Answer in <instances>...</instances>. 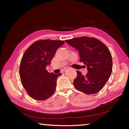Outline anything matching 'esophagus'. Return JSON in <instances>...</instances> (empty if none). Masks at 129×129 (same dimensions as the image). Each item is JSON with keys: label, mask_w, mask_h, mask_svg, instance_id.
Listing matches in <instances>:
<instances>
[{"label": "esophagus", "mask_w": 129, "mask_h": 129, "mask_svg": "<svg viewBox=\"0 0 129 129\" xmlns=\"http://www.w3.org/2000/svg\"><path fill=\"white\" fill-rule=\"evenodd\" d=\"M68 69H69V68H65V69H64V70H63V72H64H64H65L67 70H68Z\"/></svg>", "instance_id": "esophagus-1"}]
</instances>
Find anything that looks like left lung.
<instances>
[{"label": "left lung", "mask_w": 129, "mask_h": 129, "mask_svg": "<svg viewBox=\"0 0 129 129\" xmlns=\"http://www.w3.org/2000/svg\"><path fill=\"white\" fill-rule=\"evenodd\" d=\"M65 42L78 50L80 62L87 67L86 75L76 71L77 77L73 83L76 89L88 95L98 93L103 88L112 72V60L109 49L99 40L87 37Z\"/></svg>", "instance_id": "obj_1"}]
</instances>
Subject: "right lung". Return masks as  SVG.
<instances>
[{
    "mask_svg": "<svg viewBox=\"0 0 129 129\" xmlns=\"http://www.w3.org/2000/svg\"><path fill=\"white\" fill-rule=\"evenodd\" d=\"M62 41L39 40L25 51L20 61L19 74L22 84L33 99H48L56 90V81L62 73H50L46 70Z\"/></svg>",
    "mask_w": 129,
    "mask_h": 129,
    "instance_id": "obj_1",
    "label": "right lung"
}]
</instances>
